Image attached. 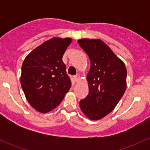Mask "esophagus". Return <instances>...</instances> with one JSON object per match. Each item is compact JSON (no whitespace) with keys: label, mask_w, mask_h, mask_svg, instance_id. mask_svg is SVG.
Masks as SVG:
<instances>
[{"label":"esophagus","mask_w":150,"mask_h":150,"mask_svg":"<svg viewBox=\"0 0 150 150\" xmlns=\"http://www.w3.org/2000/svg\"><path fill=\"white\" fill-rule=\"evenodd\" d=\"M74 80H75V81L78 82V81L80 80V75H75V76L74 77Z\"/></svg>","instance_id":"34e87169"}]
</instances>
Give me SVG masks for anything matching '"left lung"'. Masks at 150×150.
Segmentation results:
<instances>
[{"mask_svg":"<svg viewBox=\"0 0 150 150\" xmlns=\"http://www.w3.org/2000/svg\"><path fill=\"white\" fill-rule=\"evenodd\" d=\"M78 43L91 61L86 77L89 92L81 100L80 107L89 119L100 120L114 110L123 96L126 89V68L102 40L83 38Z\"/></svg>","mask_w":150,"mask_h":150,"instance_id":"1","label":"left lung"}]
</instances>
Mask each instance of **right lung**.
<instances>
[{
	"instance_id": "add662e5",
	"label": "right lung",
	"mask_w": 150,
	"mask_h": 150,
	"mask_svg": "<svg viewBox=\"0 0 150 150\" xmlns=\"http://www.w3.org/2000/svg\"><path fill=\"white\" fill-rule=\"evenodd\" d=\"M72 39L53 38L35 48L22 65L21 86L27 100L46 113L62 102L71 87L62 57Z\"/></svg>"
}]
</instances>
